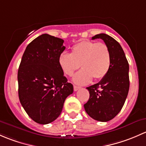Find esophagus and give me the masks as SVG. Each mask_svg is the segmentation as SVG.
<instances>
[{
    "instance_id": "1",
    "label": "esophagus",
    "mask_w": 146,
    "mask_h": 146,
    "mask_svg": "<svg viewBox=\"0 0 146 146\" xmlns=\"http://www.w3.org/2000/svg\"><path fill=\"white\" fill-rule=\"evenodd\" d=\"M79 88H80V87H79V86H74V91H78Z\"/></svg>"
}]
</instances>
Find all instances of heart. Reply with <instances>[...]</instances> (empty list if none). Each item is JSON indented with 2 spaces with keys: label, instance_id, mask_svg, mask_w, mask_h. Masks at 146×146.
Segmentation results:
<instances>
[{
  "label": "heart",
  "instance_id": "heart-1",
  "mask_svg": "<svg viewBox=\"0 0 146 146\" xmlns=\"http://www.w3.org/2000/svg\"><path fill=\"white\" fill-rule=\"evenodd\" d=\"M58 63L62 72L70 76L81 66L82 69L74 76L73 82L84 85L93 78L98 80L108 74L111 64L110 51L103 43L83 40L74 45L70 54L62 52Z\"/></svg>",
  "mask_w": 146,
  "mask_h": 146
}]
</instances>
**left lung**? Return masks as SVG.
I'll return each instance as SVG.
<instances>
[{"label": "left lung", "mask_w": 146, "mask_h": 146, "mask_svg": "<svg viewBox=\"0 0 146 146\" xmlns=\"http://www.w3.org/2000/svg\"><path fill=\"white\" fill-rule=\"evenodd\" d=\"M100 38L109 48L111 64L108 72L98 84L87 87L90 94L84 104L86 113L94 119L108 121L120 112L129 89V63L119 43L110 36L100 34L92 39Z\"/></svg>", "instance_id": "8db88e82"}]
</instances>
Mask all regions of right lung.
<instances>
[{"instance_id":"obj_1","label":"right lung","mask_w":146,"mask_h":146,"mask_svg":"<svg viewBox=\"0 0 146 146\" xmlns=\"http://www.w3.org/2000/svg\"><path fill=\"white\" fill-rule=\"evenodd\" d=\"M64 40L44 34L33 40L22 55L17 73L19 99L34 121L47 124L60 115L65 99L73 93L58 63Z\"/></svg>"}]
</instances>
